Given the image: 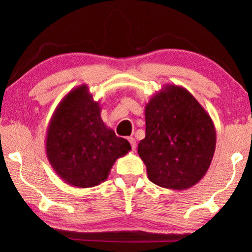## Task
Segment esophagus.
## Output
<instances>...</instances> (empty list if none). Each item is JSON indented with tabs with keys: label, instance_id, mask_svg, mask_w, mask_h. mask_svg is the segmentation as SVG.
<instances>
[{
	"label": "esophagus",
	"instance_id": "34e87169",
	"mask_svg": "<svg viewBox=\"0 0 252 252\" xmlns=\"http://www.w3.org/2000/svg\"><path fill=\"white\" fill-rule=\"evenodd\" d=\"M128 141H129L130 146H132V149L135 150L136 149V140L134 139L133 136H130V137H128Z\"/></svg>",
	"mask_w": 252,
	"mask_h": 252
}]
</instances>
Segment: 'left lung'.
Segmentation results:
<instances>
[{"instance_id": "1", "label": "left lung", "mask_w": 252, "mask_h": 252, "mask_svg": "<svg viewBox=\"0 0 252 252\" xmlns=\"http://www.w3.org/2000/svg\"><path fill=\"white\" fill-rule=\"evenodd\" d=\"M146 137L137 154L155 185L184 190L204 177L216 150V127L208 111L181 86L167 84L144 110Z\"/></svg>"}]
</instances>
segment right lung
I'll return each mask as SVG.
<instances>
[{
  "mask_svg": "<svg viewBox=\"0 0 252 252\" xmlns=\"http://www.w3.org/2000/svg\"><path fill=\"white\" fill-rule=\"evenodd\" d=\"M48 160L67 185L91 188L101 185L120 157L132 149L103 123L101 104L87 85L67 93L58 103L46 134Z\"/></svg>",
  "mask_w": 252,
  "mask_h": 252,
  "instance_id": "right-lung-1",
  "label": "right lung"
}]
</instances>
